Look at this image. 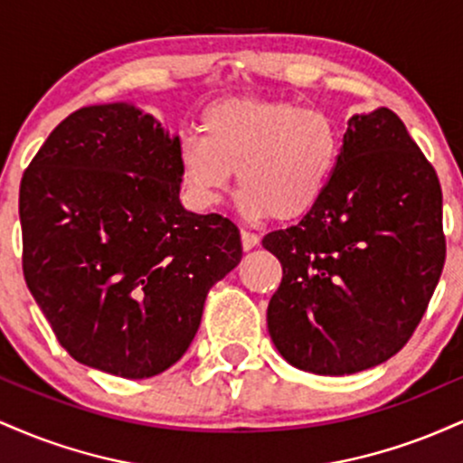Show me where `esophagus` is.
I'll use <instances>...</instances> for the list:
<instances>
[{"mask_svg": "<svg viewBox=\"0 0 463 463\" xmlns=\"http://www.w3.org/2000/svg\"><path fill=\"white\" fill-rule=\"evenodd\" d=\"M259 243V235H254V232L250 231H241V246L243 250H252L254 246Z\"/></svg>", "mask_w": 463, "mask_h": 463, "instance_id": "esophagus-1", "label": "esophagus"}]
</instances>
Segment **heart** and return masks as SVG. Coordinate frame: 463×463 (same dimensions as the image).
Wrapping results in <instances>:
<instances>
[{"instance_id": "heart-1", "label": "heart", "mask_w": 463, "mask_h": 463, "mask_svg": "<svg viewBox=\"0 0 463 463\" xmlns=\"http://www.w3.org/2000/svg\"><path fill=\"white\" fill-rule=\"evenodd\" d=\"M342 154L337 124L287 99L228 98L202 113V137L178 147L180 178L202 209L220 204L237 172L250 220L291 222L326 194Z\"/></svg>"}]
</instances>
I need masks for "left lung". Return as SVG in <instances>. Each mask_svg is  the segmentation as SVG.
Instances as JSON below:
<instances>
[{
    "instance_id": "obj_1",
    "label": "left lung",
    "mask_w": 463,
    "mask_h": 463,
    "mask_svg": "<svg viewBox=\"0 0 463 463\" xmlns=\"http://www.w3.org/2000/svg\"><path fill=\"white\" fill-rule=\"evenodd\" d=\"M283 265L268 331L294 368H374L416 331L444 268L442 189L390 109L353 115L320 204L263 237Z\"/></svg>"
}]
</instances>
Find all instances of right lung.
I'll list each match as a JSON object with an SVG mask.
<instances>
[{
  "instance_id": "1",
  "label": "right lung",
  "mask_w": 463,
  "mask_h": 463,
  "mask_svg": "<svg viewBox=\"0 0 463 463\" xmlns=\"http://www.w3.org/2000/svg\"><path fill=\"white\" fill-rule=\"evenodd\" d=\"M178 137L126 102L52 130L19 189L24 276L61 346L150 379L187 353L209 289L241 261L226 217L180 204Z\"/></svg>"
}]
</instances>
